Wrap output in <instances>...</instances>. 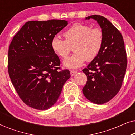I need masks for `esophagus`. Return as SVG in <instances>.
Masks as SVG:
<instances>
[{
	"instance_id": "34e87169",
	"label": "esophagus",
	"mask_w": 135,
	"mask_h": 135,
	"mask_svg": "<svg viewBox=\"0 0 135 135\" xmlns=\"http://www.w3.org/2000/svg\"><path fill=\"white\" fill-rule=\"evenodd\" d=\"M77 73V72L76 71H73V70H71V71H70V73H71V76H74V75L76 74Z\"/></svg>"
}]
</instances>
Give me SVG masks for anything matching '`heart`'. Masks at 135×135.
<instances>
[{"instance_id": "obj_1", "label": "heart", "mask_w": 135, "mask_h": 135, "mask_svg": "<svg viewBox=\"0 0 135 135\" xmlns=\"http://www.w3.org/2000/svg\"><path fill=\"white\" fill-rule=\"evenodd\" d=\"M64 39L54 37L51 40V48L60 58H66L74 47V54L63 61L68 69H77L86 60L91 61L100 52L104 42V34L99 27L91 29L89 26L75 23L63 33Z\"/></svg>"}]
</instances>
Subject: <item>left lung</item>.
<instances>
[{
  "mask_svg": "<svg viewBox=\"0 0 135 135\" xmlns=\"http://www.w3.org/2000/svg\"><path fill=\"white\" fill-rule=\"evenodd\" d=\"M95 20L104 34L100 52L82 71L87 82L82 91L86 98L97 104L108 102L120 89L127 66L123 37L120 31L104 18L94 15L85 20Z\"/></svg>",
  "mask_w": 135,
  "mask_h": 135,
  "instance_id": "1",
  "label": "left lung"
}]
</instances>
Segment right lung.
Listing matches in <instances>:
<instances>
[{"label": "right lung", "instance_id": "right-lung-1", "mask_svg": "<svg viewBox=\"0 0 135 135\" xmlns=\"http://www.w3.org/2000/svg\"><path fill=\"white\" fill-rule=\"evenodd\" d=\"M68 24L59 20L27 21L11 42L9 75L20 98L31 108H50L71 77L69 70L58 71L60 60L51 48L52 38Z\"/></svg>", "mask_w": 135, "mask_h": 135}]
</instances>
